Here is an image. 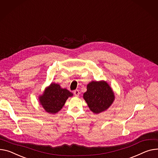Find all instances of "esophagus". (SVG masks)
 I'll list each match as a JSON object with an SVG mask.
<instances>
[{"label": "esophagus", "mask_w": 158, "mask_h": 158, "mask_svg": "<svg viewBox=\"0 0 158 158\" xmlns=\"http://www.w3.org/2000/svg\"><path fill=\"white\" fill-rule=\"evenodd\" d=\"M79 94H80V93H79V91L78 89H76V90L73 91V94H74L76 97H79Z\"/></svg>", "instance_id": "esophagus-1"}]
</instances>
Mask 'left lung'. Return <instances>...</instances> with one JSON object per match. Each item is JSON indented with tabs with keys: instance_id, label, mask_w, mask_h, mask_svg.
Returning <instances> with one entry per match:
<instances>
[{
	"instance_id": "left-lung-1",
	"label": "left lung",
	"mask_w": 158,
	"mask_h": 158,
	"mask_svg": "<svg viewBox=\"0 0 158 158\" xmlns=\"http://www.w3.org/2000/svg\"><path fill=\"white\" fill-rule=\"evenodd\" d=\"M89 109L94 114L107 110L114 100L111 88L105 81H92L87 86V91L83 94Z\"/></svg>"
}]
</instances>
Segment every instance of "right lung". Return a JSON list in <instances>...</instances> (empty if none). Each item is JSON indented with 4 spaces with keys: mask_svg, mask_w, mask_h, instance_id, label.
<instances>
[{
    "mask_svg": "<svg viewBox=\"0 0 158 158\" xmlns=\"http://www.w3.org/2000/svg\"><path fill=\"white\" fill-rule=\"evenodd\" d=\"M72 95L67 89L61 88L58 84L51 83L39 97V100L46 112L55 114L61 109L67 98Z\"/></svg>",
    "mask_w": 158,
    "mask_h": 158,
    "instance_id": "add662e5",
    "label": "right lung"
}]
</instances>
